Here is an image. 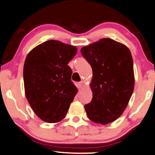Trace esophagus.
Masks as SVG:
<instances>
[{
	"label": "esophagus",
	"instance_id": "obj_1",
	"mask_svg": "<svg viewBox=\"0 0 155 155\" xmlns=\"http://www.w3.org/2000/svg\"><path fill=\"white\" fill-rule=\"evenodd\" d=\"M84 85H85V84L83 82V81H81L80 82H79V86L80 87H83Z\"/></svg>",
	"mask_w": 155,
	"mask_h": 155
}]
</instances>
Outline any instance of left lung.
Segmentation results:
<instances>
[{"instance_id":"1","label":"left lung","mask_w":155,"mask_h":155,"mask_svg":"<svg viewBox=\"0 0 155 155\" xmlns=\"http://www.w3.org/2000/svg\"><path fill=\"white\" fill-rule=\"evenodd\" d=\"M93 69V98L84 106L88 119L102 125L124 113L134 90L133 60L127 47L102 38L81 49Z\"/></svg>"}]
</instances>
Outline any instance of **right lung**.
<instances>
[{
	"label": "right lung",
	"instance_id": "right-lung-1",
	"mask_svg": "<svg viewBox=\"0 0 155 155\" xmlns=\"http://www.w3.org/2000/svg\"><path fill=\"white\" fill-rule=\"evenodd\" d=\"M77 51L75 46L51 40L38 45L27 55L23 68L25 95L42 121L62 120L77 94L71 68L68 66Z\"/></svg>",
	"mask_w": 155,
	"mask_h": 155
}]
</instances>
